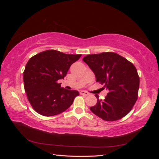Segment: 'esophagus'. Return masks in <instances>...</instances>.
<instances>
[{
  "label": "esophagus",
  "mask_w": 159,
  "mask_h": 159,
  "mask_svg": "<svg viewBox=\"0 0 159 159\" xmlns=\"http://www.w3.org/2000/svg\"><path fill=\"white\" fill-rule=\"evenodd\" d=\"M80 94L84 95V96H87V95H89V93L86 92V91H80Z\"/></svg>",
  "instance_id": "obj_1"
}]
</instances>
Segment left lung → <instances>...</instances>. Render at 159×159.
Wrapping results in <instances>:
<instances>
[{"label": "left lung", "mask_w": 159, "mask_h": 159, "mask_svg": "<svg viewBox=\"0 0 159 159\" xmlns=\"http://www.w3.org/2000/svg\"><path fill=\"white\" fill-rule=\"evenodd\" d=\"M83 61L94 73L96 81L108 91L105 99H98L90 110L99 118L114 121L124 117L132 109L138 98L139 77L134 66L114 52L85 56Z\"/></svg>", "instance_id": "left-lung-1"}]
</instances>
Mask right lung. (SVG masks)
<instances>
[{
    "label": "right lung",
    "instance_id": "right-lung-1",
    "mask_svg": "<svg viewBox=\"0 0 159 159\" xmlns=\"http://www.w3.org/2000/svg\"><path fill=\"white\" fill-rule=\"evenodd\" d=\"M81 54H66L50 50L32 57L23 73L25 90L32 107L46 117L54 116L68 109L79 92L61 87L72 64Z\"/></svg>",
    "mask_w": 159,
    "mask_h": 159
}]
</instances>
